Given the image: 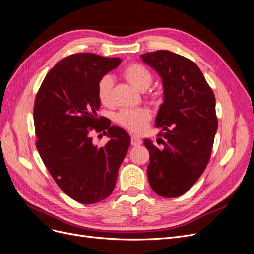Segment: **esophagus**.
<instances>
[{
    "label": "esophagus",
    "instance_id": "1",
    "mask_svg": "<svg viewBox=\"0 0 254 254\" xmlns=\"http://www.w3.org/2000/svg\"><path fill=\"white\" fill-rule=\"evenodd\" d=\"M142 144V140L139 136L136 135H131V145L132 146H139Z\"/></svg>",
    "mask_w": 254,
    "mask_h": 254
}]
</instances>
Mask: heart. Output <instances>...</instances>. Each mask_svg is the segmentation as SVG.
Instances as JSON below:
<instances>
[{
    "label": "heart",
    "mask_w": 254,
    "mask_h": 254,
    "mask_svg": "<svg viewBox=\"0 0 254 254\" xmlns=\"http://www.w3.org/2000/svg\"><path fill=\"white\" fill-rule=\"evenodd\" d=\"M123 76L125 79L141 92L148 89L152 82V74L147 67L141 64H131L127 65ZM113 79L110 75H105L97 83V97L103 105H108L111 102ZM151 118L150 111L146 108L123 110L117 115V121L120 125L135 133H142L147 128Z\"/></svg>",
    "instance_id": "heart-1"
}]
</instances>
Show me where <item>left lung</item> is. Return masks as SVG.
I'll return each instance as SVG.
<instances>
[{
	"label": "left lung",
	"instance_id": "1",
	"mask_svg": "<svg viewBox=\"0 0 254 254\" xmlns=\"http://www.w3.org/2000/svg\"><path fill=\"white\" fill-rule=\"evenodd\" d=\"M162 81L163 103L155 125L162 127L163 147L144 139L149 151L147 177L151 189L165 198L188 191L204 172L217 131L215 96L193 61L161 50L141 56Z\"/></svg>",
	"mask_w": 254,
	"mask_h": 254
}]
</instances>
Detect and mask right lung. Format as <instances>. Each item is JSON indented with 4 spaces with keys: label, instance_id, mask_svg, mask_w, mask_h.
<instances>
[{
    "label": "right lung",
    "instance_id": "add662e5",
    "mask_svg": "<svg viewBox=\"0 0 254 254\" xmlns=\"http://www.w3.org/2000/svg\"><path fill=\"white\" fill-rule=\"evenodd\" d=\"M121 61L91 53L74 54L48 73L36 97L38 152L58 187L83 204L99 202L112 193L130 145L124 129L97 117L98 80ZM93 128L110 137L103 148L91 142Z\"/></svg>",
    "mask_w": 254,
    "mask_h": 254
}]
</instances>
